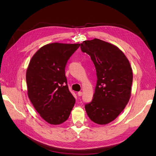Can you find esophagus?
I'll list each match as a JSON object with an SVG mask.
<instances>
[{"instance_id": "obj_1", "label": "esophagus", "mask_w": 156, "mask_h": 156, "mask_svg": "<svg viewBox=\"0 0 156 156\" xmlns=\"http://www.w3.org/2000/svg\"><path fill=\"white\" fill-rule=\"evenodd\" d=\"M77 95H78L79 96H81L83 95V92H79L77 93Z\"/></svg>"}]
</instances>
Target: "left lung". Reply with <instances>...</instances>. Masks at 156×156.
<instances>
[{"mask_svg":"<svg viewBox=\"0 0 156 156\" xmlns=\"http://www.w3.org/2000/svg\"><path fill=\"white\" fill-rule=\"evenodd\" d=\"M81 49L90 56L98 78L93 100L85 105L86 112L94 123L107 124L116 119L129 102L132 68L123 52L105 41H83Z\"/></svg>","mask_w":156,"mask_h":156,"instance_id":"left-lung-1","label":"left lung"}]
</instances>
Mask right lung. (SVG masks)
<instances>
[{
	"label": "right lung",
	"mask_w": 156,
	"mask_h": 156,
	"mask_svg": "<svg viewBox=\"0 0 156 156\" xmlns=\"http://www.w3.org/2000/svg\"><path fill=\"white\" fill-rule=\"evenodd\" d=\"M80 44L51 43L32 56L27 69V94L32 105L48 123L58 125L66 121L75 100L65 76L67 61Z\"/></svg>",
	"instance_id": "1"
}]
</instances>
